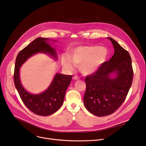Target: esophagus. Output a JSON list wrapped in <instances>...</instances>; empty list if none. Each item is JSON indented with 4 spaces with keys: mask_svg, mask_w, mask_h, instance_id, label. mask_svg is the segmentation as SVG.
Returning a JSON list of instances; mask_svg holds the SVG:
<instances>
[{
    "mask_svg": "<svg viewBox=\"0 0 146 146\" xmlns=\"http://www.w3.org/2000/svg\"><path fill=\"white\" fill-rule=\"evenodd\" d=\"M73 79H74V80H79V79H80V77H78L77 76H75L73 77Z\"/></svg>",
    "mask_w": 146,
    "mask_h": 146,
    "instance_id": "34e87169",
    "label": "esophagus"
}]
</instances>
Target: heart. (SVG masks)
<instances>
[{
	"label": "heart",
	"mask_w": 146,
	"mask_h": 146,
	"mask_svg": "<svg viewBox=\"0 0 146 146\" xmlns=\"http://www.w3.org/2000/svg\"><path fill=\"white\" fill-rule=\"evenodd\" d=\"M108 50L105 47L98 46H82L77 47L69 55V58H63V67L69 71L74 65L79 66L80 72L85 76H90L98 71L107 60Z\"/></svg>",
	"instance_id": "b5f03b06"
}]
</instances>
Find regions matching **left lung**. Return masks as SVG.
<instances>
[{
    "mask_svg": "<svg viewBox=\"0 0 146 146\" xmlns=\"http://www.w3.org/2000/svg\"><path fill=\"white\" fill-rule=\"evenodd\" d=\"M107 38L114 48L113 56L98 71L85 78L84 105L97 116L110 115L119 108L126 98L133 76L129 53L113 38Z\"/></svg>",
    "mask_w": 146,
    "mask_h": 146,
    "instance_id": "8db88e82",
    "label": "left lung"
}]
</instances>
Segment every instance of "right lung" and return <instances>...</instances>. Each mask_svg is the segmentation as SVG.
I'll use <instances>...</instances> for the list:
<instances>
[{"mask_svg":"<svg viewBox=\"0 0 146 146\" xmlns=\"http://www.w3.org/2000/svg\"><path fill=\"white\" fill-rule=\"evenodd\" d=\"M50 41L56 40L38 38L26 46L17 55L15 68L14 82L23 103L31 111L39 116H49L56 111L62 105L66 90L72 78V76L56 73L47 89L39 94H32L26 90L20 78V68L31 56L36 54L49 55L54 60L58 59L56 48Z\"/></svg>","mask_w":146,"mask_h":146,"instance_id":"add662e5","label":"right lung"}]
</instances>
